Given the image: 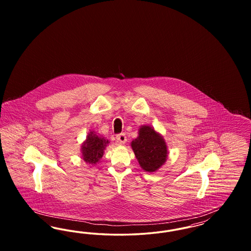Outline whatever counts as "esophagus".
Here are the masks:
<instances>
[{
	"instance_id": "esophagus-1",
	"label": "esophagus",
	"mask_w": 251,
	"mask_h": 251,
	"mask_svg": "<svg viewBox=\"0 0 251 251\" xmlns=\"http://www.w3.org/2000/svg\"><path fill=\"white\" fill-rule=\"evenodd\" d=\"M117 139L118 141L120 142V144H125L127 141V137H126V134L124 132H121L120 134L117 135Z\"/></svg>"
}]
</instances>
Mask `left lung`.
Here are the masks:
<instances>
[{"label":"left lung","instance_id":"left-lung-1","mask_svg":"<svg viewBox=\"0 0 251 251\" xmlns=\"http://www.w3.org/2000/svg\"><path fill=\"white\" fill-rule=\"evenodd\" d=\"M131 148L140 167L148 172H154L167 160V145L164 138L150 126H142L137 138L131 141Z\"/></svg>","mask_w":251,"mask_h":251}]
</instances>
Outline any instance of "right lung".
I'll list each match as a JSON object with an SVG mask.
<instances>
[{"label": "right lung", "mask_w": 251, "mask_h": 251, "mask_svg": "<svg viewBox=\"0 0 251 251\" xmlns=\"http://www.w3.org/2000/svg\"><path fill=\"white\" fill-rule=\"evenodd\" d=\"M107 144H109L108 140L98 136L95 132L90 131L82 146L83 159L88 164L95 165L103 155Z\"/></svg>", "instance_id": "1"}]
</instances>
